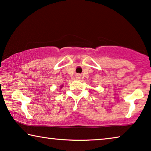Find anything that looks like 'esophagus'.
Instances as JSON below:
<instances>
[{"mask_svg":"<svg viewBox=\"0 0 151 151\" xmlns=\"http://www.w3.org/2000/svg\"><path fill=\"white\" fill-rule=\"evenodd\" d=\"M80 75H77V76H78V78H79V76H80Z\"/></svg>","mask_w":151,"mask_h":151,"instance_id":"34e87169","label":"esophagus"}]
</instances>
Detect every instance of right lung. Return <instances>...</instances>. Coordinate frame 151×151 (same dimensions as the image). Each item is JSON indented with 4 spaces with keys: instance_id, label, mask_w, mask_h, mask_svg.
<instances>
[{
    "instance_id": "obj_1",
    "label": "right lung",
    "mask_w": 151,
    "mask_h": 151,
    "mask_svg": "<svg viewBox=\"0 0 151 151\" xmlns=\"http://www.w3.org/2000/svg\"><path fill=\"white\" fill-rule=\"evenodd\" d=\"M61 87H62V86H61Z\"/></svg>"
}]
</instances>
